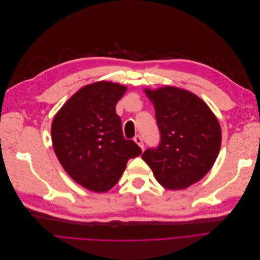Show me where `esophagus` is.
I'll return each instance as SVG.
<instances>
[{
	"label": "esophagus",
	"instance_id": "1",
	"mask_svg": "<svg viewBox=\"0 0 260 260\" xmlns=\"http://www.w3.org/2000/svg\"><path fill=\"white\" fill-rule=\"evenodd\" d=\"M133 141H135V142L142 148V149H144V143H143V140H142V138H141V136H136L135 138H133Z\"/></svg>",
	"mask_w": 260,
	"mask_h": 260
}]
</instances>
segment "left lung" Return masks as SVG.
Returning a JSON list of instances; mask_svg holds the SVG:
<instances>
[{
    "label": "left lung",
    "mask_w": 260,
    "mask_h": 260,
    "mask_svg": "<svg viewBox=\"0 0 260 260\" xmlns=\"http://www.w3.org/2000/svg\"><path fill=\"white\" fill-rule=\"evenodd\" d=\"M155 108L160 142L142 159L155 179L169 190H182L200 181L215 164L221 145L216 116L198 95L175 86L145 89Z\"/></svg>",
    "instance_id": "left-lung-1"
}]
</instances>
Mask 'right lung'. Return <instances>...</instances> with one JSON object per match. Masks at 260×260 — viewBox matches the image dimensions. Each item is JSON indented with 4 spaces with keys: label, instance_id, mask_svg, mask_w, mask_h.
Listing matches in <instances>:
<instances>
[{
    "label": "right lung",
    "instance_id": "1",
    "mask_svg": "<svg viewBox=\"0 0 260 260\" xmlns=\"http://www.w3.org/2000/svg\"><path fill=\"white\" fill-rule=\"evenodd\" d=\"M127 86L100 81L83 86L55 115L51 136L54 152L78 184L106 192L118 182L130 158L142 151L122 135L116 104Z\"/></svg>",
    "mask_w": 260,
    "mask_h": 260
}]
</instances>
